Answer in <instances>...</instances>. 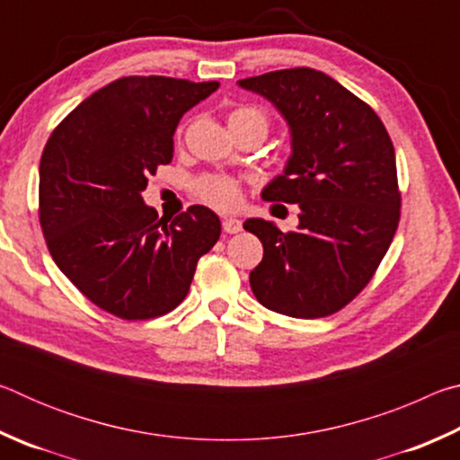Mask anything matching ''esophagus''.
<instances>
[{
  "instance_id": "obj_1",
  "label": "esophagus",
  "mask_w": 460,
  "mask_h": 460,
  "mask_svg": "<svg viewBox=\"0 0 460 460\" xmlns=\"http://www.w3.org/2000/svg\"><path fill=\"white\" fill-rule=\"evenodd\" d=\"M241 229H243V225H241V221L235 219V217H225L223 219V231L229 233V235H233V233H239Z\"/></svg>"
}]
</instances>
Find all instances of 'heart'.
Masks as SVG:
<instances>
[{
	"instance_id": "b5f03b06",
	"label": "heart",
	"mask_w": 460,
	"mask_h": 460,
	"mask_svg": "<svg viewBox=\"0 0 460 460\" xmlns=\"http://www.w3.org/2000/svg\"><path fill=\"white\" fill-rule=\"evenodd\" d=\"M229 128L231 131H241L249 128H260L268 131V115L261 111L260 107L253 105H239L229 113ZM182 134V128L178 129V136ZM194 192L200 200H205L207 205L223 208V211H229V208L237 207L241 199V189L239 182L233 181L231 176L225 174H205L200 176L197 182H194Z\"/></svg>"
}]
</instances>
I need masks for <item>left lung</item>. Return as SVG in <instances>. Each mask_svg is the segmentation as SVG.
<instances>
[{
    "label": "left lung",
    "instance_id": "8db88e82",
    "mask_svg": "<svg viewBox=\"0 0 460 460\" xmlns=\"http://www.w3.org/2000/svg\"><path fill=\"white\" fill-rule=\"evenodd\" d=\"M292 131V155L261 197L300 207L298 231L243 223L263 245L249 284L260 305L294 318L345 308L371 282L400 223L395 152L373 109L308 66L241 79Z\"/></svg>",
    "mask_w": 460,
    "mask_h": 460
}]
</instances>
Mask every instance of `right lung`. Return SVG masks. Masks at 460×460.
I'll return each instance as SVG.
<instances>
[{"mask_svg": "<svg viewBox=\"0 0 460 460\" xmlns=\"http://www.w3.org/2000/svg\"><path fill=\"white\" fill-rule=\"evenodd\" d=\"M219 89L172 76H123L75 107L46 142L38 217L52 260L79 292L123 321L174 310L200 255L221 235L211 208L166 221L144 205L147 176L170 164L182 115Z\"/></svg>", "mask_w": 460, "mask_h": 460, "instance_id": "right-lung-1", "label": "right lung"}]
</instances>
